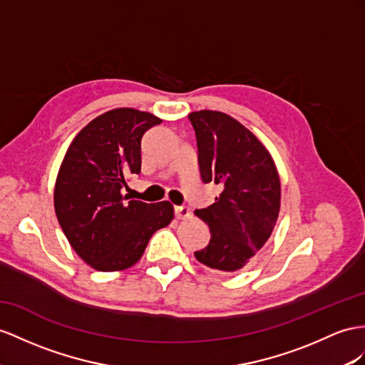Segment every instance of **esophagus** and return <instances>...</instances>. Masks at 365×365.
<instances>
[{
  "instance_id": "obj_1",
  "label": "esophagus",
  "mask_w": 365,
  "mask_h": 365,
  "mask_svg": "<svg viewBox=\"0 0 365 365\" xmlns=\"http://www.w3.org/2000/svg\"><path fill=\"white\" fill-rule=\"evenodd\" d=\"M174 214L177 219H190L191 217V210L188 207H174Z\"/></svg>"
}]
</instances>
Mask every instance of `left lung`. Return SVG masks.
<instances>
[{
  "label": "left lung",
  "mask_w": 365,
  "mask_h": 365,
  "mask_svg": "<svg viewBox=\"0 0 365 365\" xmlns=\"http://www.w3.org/2000/svg\"><path fill=\"white\" fill-rule=\"evenodd\" d=\"M195 130L205 183L222 188L216 202L194 214L208 223V247L195 251L200 264L235 273L253 262L272 236L280 210V180L272 155L237 120L219 110L188 115Z\"/></svg>",
  "instance_id": "left-lung-1"
}]
</instances>
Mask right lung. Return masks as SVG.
Wrapping results in <instances>:
<instances>
[{
	"mask_svg": "<svg viewBox=\"0 0 365 365\" xmlns=\"http://www.w3.org/2000/svg\"><path fill=\"white\" fill-rule=\"evenodd\" d=\"M162 120L133 108L93 118L72 140L53 191L55 214L71 247L98 272H120L142 257L157 230L170 225V202L145 203L123 195L140 174L142 137Z\"/></svg>",
	"mask_w": 365,
	"mask_h": 365,
	"instance_id": "add662e5",
	"label": "right lung"
}]
</instances>
